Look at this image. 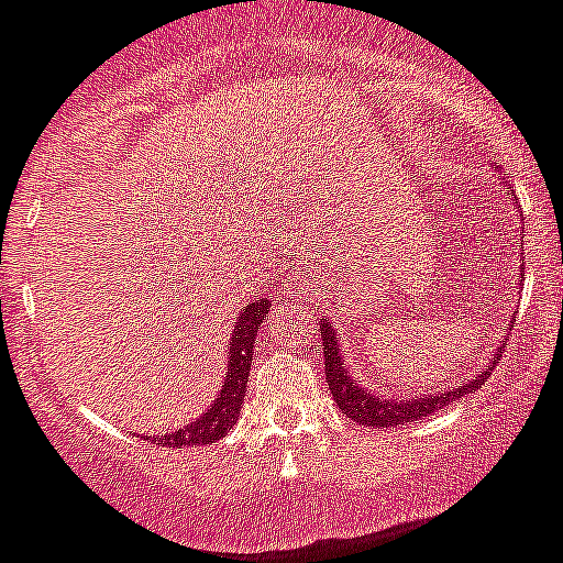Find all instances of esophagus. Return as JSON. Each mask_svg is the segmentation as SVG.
<instances>
[{
  "label": "esophagus",
  "instance_id": "obj_1",
  "mask_svg": "<svg viewBox=\"0 0 563 563\" xmlns=\"http://www.w3.org/2000/svg\"><path fill=\"white\" fill-rule=\"evenodd\" d=\"M290 290L296 292L298 298H303V301H307V298L312 296V292H309V285H303V282H296V285H290Z\"/></svg>",
  "mask_w": 563,
  "mask_h": 563
}]
</instances>
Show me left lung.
<instances>
[{"mask_svg": "<svg viewBox=\"0 0 563 563\" xmlns=\"http://www.w3.org/2000/svg\"><path fill=\"white\" fill-rule=\"evenodd\" d=\"M506 185V181H503ZM526 260V256H522ZM526 276V267H519V282ZM320 336H323V358H325V384H329L331 395H334L336 406L342 409V415L356 420L358 426L367 428H398L406 422L422 420V417L433 415V411L445 409V406L456 404V400L467 398L470 393L481 387V384L489 378V373L495 371L497 358L503 356V345L492 347V358L484 365V371H475V376H467L464 382H459L456 387L448 389H431V393L409 395V398H398V395H382L378 389L365 387V384L356 382V373L345 362V351H342L340 334H336L334 325L329 320H320Z\"/></svg>", "mask_w": 563, "mask_h": 563, "instance_id": "left-lung-1", "label": "left lung"}]
</instances>
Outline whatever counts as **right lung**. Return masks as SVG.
<instances>
[{
    "label": "right lung",
    "mask_w": 563,
    "mask_h": 563,
    "mask_svg": "<svg viewBox=\"0 0 563 563\" xmlns=\"http://www.w3.org/2000/svg\"><path fill=\"white\" fill-rule=\"evenodd\" d=\"M267 312H271L267 298H260V301L240 309L238 323L232 325V336H229L227 347V376H223L216 400L207 406L201 417L176 428V431L163 433V437H152V442L163 448L212 445L216 439H221L238 422L240 409H243L245 384H249L251 358H254V340L260 334V325L267 318Z\"/></svg>",
    "instance_id": "right-lung-1"
}]
</instances>
